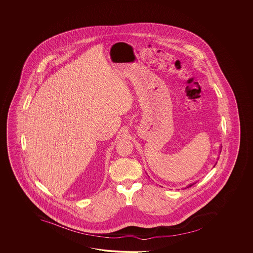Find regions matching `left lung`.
<instances>
[{
	"mask_svg": "<svg viewBox=\"0 0 253 253\" xmlns=\"http://www.w3.org/2000/svg\"><path fill=\"white\" fill-rule=\"evenodd\" d=\"M220 148H221V147H220ZM194 183H191V184H189L188 186H187V188H188V187H191V186H192V185H194Z\"/></svg>",
	"mask_w": 253,
	"mask_h": 253,
	"instance_id": "8db88e82",
	"label": "left lung"
}]
</instances>
